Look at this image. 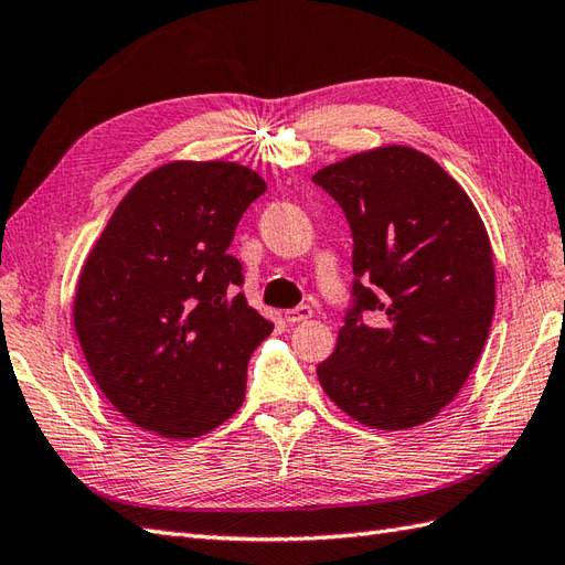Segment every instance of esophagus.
Returning a JSON list of instances; mask_svg holds the SVG:
<instances>
[{
    "label": "esophagus",
    "instance_id": "1",
    "mask_svg": "<svg viewBox=\"0 0 565 565\" xmlns=\"http://www.w3.org/2000/svg\"><path fill=\"white\" fill-rule=\"evenodd\" d=\"M284 318H286V322H291V324L306 322V320L312 318V308H310V306H298V308H294V310H286Z\"/></svg>",
    "mask_w": 565,
    "mask_h": 565
}]
</instances>
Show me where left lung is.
<instances>
[{"label":"left lung","instance_id":"1","mask_svg":"<svg viewBox=\"0 0 565 565\" xmlns=\"http://www.w3.org/2000/svg\"><path fill=\"white\" fill-rule=\"evenodd\" d=\"M312 180L344 209L356 277L320 385L363 426H422L457 397L489 339L487 226L460 182L404 143L353 153Z\"/></svg>","mask_w":565,"mask_h":565}]
</instances>
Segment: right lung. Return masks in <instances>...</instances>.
I'll use <instances>...</instances> for the list:
<instances>
[{
	"label": "right lung",
	"mask_w": 565,
	"mask_h": 565,
	"mask_svg": "<svg viewBox=\"0 0 565 565\" xmlns=\"http://www.w3.org/2000/svg\"><path fill=\"white\" fill-rule=\"evenodd\" d=\"M265 190L233 161L163 163L88 253L74 330L100 392L139 428L192 440L241 409L247 361L274 324L247 306L228 247Z\"/></svg>",
	"instance_id": "1"
}]
</instances>
